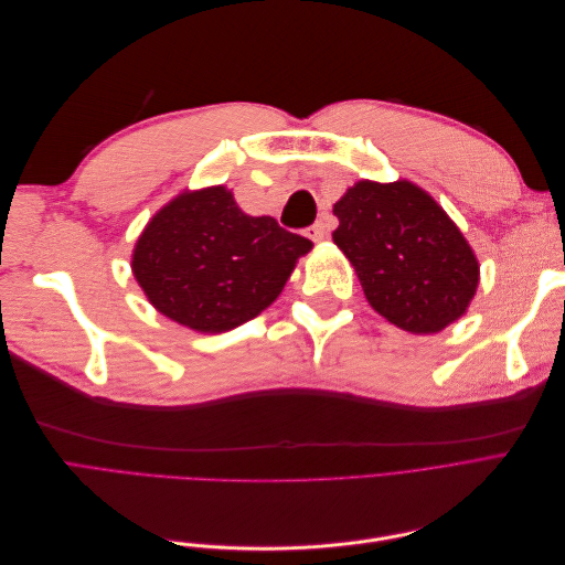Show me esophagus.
<instances>
[{
	"label": "esophagus",
	"mask_w": 565,
	"mask_h": 565,
	"mask_svg": "<svg viewBox=\"0 0 565 565\" xmlns=\"http://www.w3.org/2000/svg\"><path fill=\"white\" fill-rule=\"evenodd\" d=\"M306 237H311L313 243H322L324 241V224H322V221H316L311 228H306Z\"/></svg>",
	"instance_id": "esophagus-1"
}]
</instances>
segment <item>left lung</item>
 <instances>
[{
  "instance_id": "1",
  "label": "left lung",
  "mask_w": 565,
  "mask_h": 565,
  "mask_svg": "<svg viewBox=\"0 0 565 565\" xmlns=\"http://www.w3.org/2000/svg\"><path fill=\"white\" fill-rule=\"evenodd\" d=\"M332 212V241L380 316L405 332L434 334L467 313L476 254L429 193L405 179L358 181Z\"/></svg>"
}]
</instances>
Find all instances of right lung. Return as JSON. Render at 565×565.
Wrapping results in <instances>:
<instances>
[{"mask_svg": "<svg viewBox=\"0 0 565 565\" xmlns=\"http://www.w3.org/2000/svg\"><path fill=\"white\" fill-rule=\"evenodd\" d=\"M311 247L273 216L245 214L231 191L214 185L181 193L150 218L131 270L162 316L216 334L268 309Z\"/></svg>", "mask_w": 565, "mask_h": 565, "instance_id": "1", "label": "right lung"}]
</instances>
